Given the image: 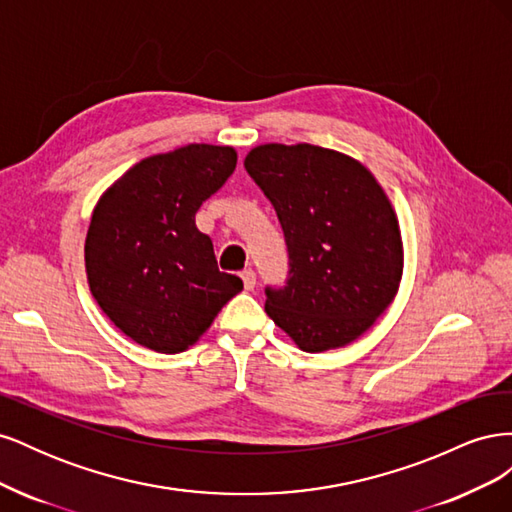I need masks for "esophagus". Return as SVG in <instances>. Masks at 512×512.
Wrapping results in <instances>:
<instances>
[{"label": "esophagus", "mask_w": 512, "mask_h": 512, "mask_svg": "<svg viewBox=\"0 0 512 512\" xmlns=\"http://www.w3.org/2000/svg\"><path fill=\"white\" fill-rule=\"evenodd\" d=\"M241 280H243L245 290H254V286H256V273H254V269H245L241 273Z\"/></svg>", "instance_id": "34e87169"}]
</instances>
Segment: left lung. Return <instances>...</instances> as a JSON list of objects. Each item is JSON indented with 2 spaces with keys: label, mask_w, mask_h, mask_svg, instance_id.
Masks as SVG:
<instances>
[{
  "label": "left lung",
  "mask_w": 512,
  "mask_h": 512,
  "mask_svg": "<svg viewBox=\"0 0 512 512\" xmlns=\"http://www.w3.org/2000/svg\"><path fill=\"white\" fill-rule=\"evenodd\" d=\"M245 170L275 207L290 256L265 312L305 352L359 339L395 299L404 275L397 213L359 160L318 145H258Z\"/></svg>",
  "instance_id": "obj_1"
}]
</instances>
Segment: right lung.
I'll list each match as a JSON object with an SVG mask.
<instances>
[{
	"label": "right lung",
	"instance_id": "right-lung-1",
	"mask_svg": "<svg viewBox=\"0 0 512 512\" xmlns=\"http://www.w3.org/2000/svg\"><path fill=\"white\" fill-rule=\"evenodd\" d=\"M235 166L232 147L192 143L136 162L96 203L85 237L87 284L138 346L188 350L243 290L237 275L218 269L194 220Z\"/></svg>",
	"mask_w": 512,
	"mask_h": 512
}]
</instances>
